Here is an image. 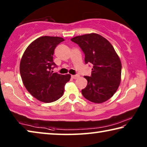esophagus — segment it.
I'll return each instance as SVG.
<instances>
[{
  "instance_id": "1",
  "label": "esophagus",
  "mask_w": 147,
  "mask_h": 147,
  "mask_svg": "<svg viewBox=\"0 0 147 147\" xmlns=\"http://www.w3.org/2000/svg\"><path fill=\"white\" fill-rule=\"evenodd\" d=\"M71 77L73 79H77L78 78H79L80 76L78 75V74H76V75H71Z\"/></svg>"
}]
</instances>
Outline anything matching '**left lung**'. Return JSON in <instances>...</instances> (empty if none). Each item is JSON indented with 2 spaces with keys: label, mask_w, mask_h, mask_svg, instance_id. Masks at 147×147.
<instances>
[{
  "label": "left lung",
  "mask_w": 147,
  "mask_h": 147,
  "mask_svg": "<svg viewBox=\"0 0 147 147\" xmlns=\"http://www.w3.org/2000/svg\"><path fill=\"white\" fill-rule=\"evenodd\" d=\"M71 40L85 54L86 64L93 65L91 76H84L88 85L82 90L83 96L97 104L108 100L117 90L121 77V62L112 45L94 33L76 36Z\"/></svg>",
  "instance_id": "left-lung-1"
}]
</instances>
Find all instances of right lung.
<instances>
[{"label":"right lung","mask_w":147,"mask_h":147,"mask_svg":"<svg viewBox=\"0 0 147 147\" xmlns=\"http://www.w3.org/2000/svg\"><path fill=\"white\" fill-rule=\"evenodd\" d=\"M64 39L42 36L27 47L20 63V74L24 87L38 100L53 102L63 94L64 87L70 74H59L52 71L54 49Z\"/></svg>","instance_id":"1"}]
</instances>
